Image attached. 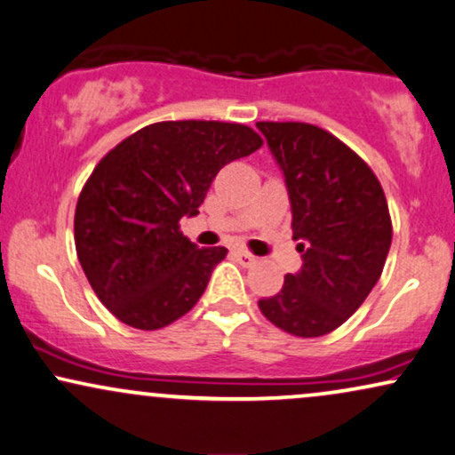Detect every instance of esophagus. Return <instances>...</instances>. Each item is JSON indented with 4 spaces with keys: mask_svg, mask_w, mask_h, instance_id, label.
<instances>
[{
    "mask_svg": "<svg viewBox=\"0 0 455 455\" xmlns=\"http://www.w3.org/2000/svg\"><path fill=\"white\" fill-rule=\"evenodd\" d=\"M235 258H237L239 264H243V267H251V264H256L258 258L254 254H250L247 250H235Z\"/></svg>",
    "mask_w": 455,
    "mask_h": 455,
    "instance_id": "34e87169",
    "label": "esophagus"
}]
</instances>
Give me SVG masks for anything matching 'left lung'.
I'll return each mask as SVG.
<instances>
[{
  "mask_svg": "<svg viewBox=\"0 0 455 455\" xmlns=\"http://www.w3.org/2000/svg\"><path fill=\"white\" fill-rule=\"evenodd\" d=\"M285 174L291 231L302 270L279 294L258 300L262 315L291 336L340 327L370 296L387 262L393 222L382 185L340 138L313 124L258 122Z\"/></svg>",
  "mask_w": 455,
  "mask_h": 455,
  "instance_id": "1",
  "label": "left lung"
}]
</instances>
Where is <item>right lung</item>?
<instances>
[{
    "label": "right lung",
    "mask_w": 455,
    "mask_h": 455,
    "mask_svg": "<svg viewBox=\"0 0 455 455\" xmlns=\"http://www.w3.org/2000/svg\"><path fill=\"white\" fill-rule=\"evenodd\" d=\"M262 147L227 122H159L113 147L75 208V250L99 300L122 323L161 330L204 296L227 247H197L180 231L218 172Z\"/></svg>",
    "instance_id": "right-lung-1"
}]
</instances>
